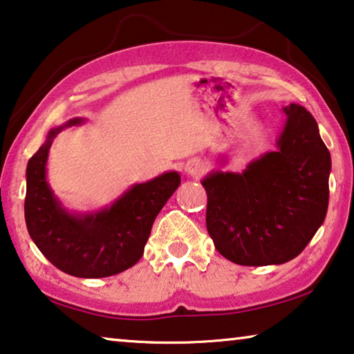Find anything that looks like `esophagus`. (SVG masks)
Segmentation results:
<instances>
[{
  "instance_id": "obj_1",
  "label": "esophagus",
  "mask_w": 354,
  "mask_h": 354,
  "mask_svg": "<svg viewBox=\"0 0 354 354\" xmlns=\"http://www.w3.org/2000/svg\"><path fill=\"white\" fill-rule=\"evenodd\" d=\"M184 171H186V175L192 178H200L205 171H207V163L202 159H191L187 160L186 165H184Z\"/></svg>"
}]
</instances>
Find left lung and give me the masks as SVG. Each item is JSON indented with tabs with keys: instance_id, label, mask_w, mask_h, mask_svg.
<instances>
[{
	"instance_id": "8db88e82",
	"label": "left lung",
	"mask_w": 354,
	"mask_h": 354,
	"mask_svg": "<svg viewBox=\"0 0 354 354\" xmlns=\"http://www.w3.org/2000/svg\"><path fill=\"white\" fill-rule=\"evenodd\" d=\"M277 151L241 173L211 171L207 229L216 250L239 266H278L297 257L324 223L330 154L318 124L300 104L283 108Z\"/></svg>"
}]
</instances>
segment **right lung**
Returning <instances> with one entry per match:
<instances>
[{
  "mask_svg": "<svg viewBox=\"0 0 354 354\" xmlns=\"http://www.w3.org/2000/svg\"><path fill=\"white\" fill-rule=\"evenodd\" d=\"M75 118L47 133L26 165L25 223L31 240L57 268L77 278H104L133 267L145 252L152 224L176 191L178 171L133 184L111 207L92 213L68 211L47 183V157L62 130L81 125Z\"/></svg>",
  "mask_w": 354,
  "mask_h": 354,
  "instance_id": "1",
  "label": "right lung"
}]
</instances>
